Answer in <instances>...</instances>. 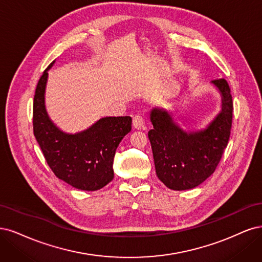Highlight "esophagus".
<instances>
[{"label": "esophagus", "mask_w": 262, "mask_h": 262, "mask_svg": "<svg viewBox=\"0 0 262 262\" xmlns=\"http://www.w3.org/2000/svg\"><path fill=\"white\" fill-rule=\"evenodd\" d=\"M133 126H134V128H136V129L145 128V120H143V117L139 114L135 115L133 119Z\"/></svg>", "instance_id": "obj_1"}]
</instances>
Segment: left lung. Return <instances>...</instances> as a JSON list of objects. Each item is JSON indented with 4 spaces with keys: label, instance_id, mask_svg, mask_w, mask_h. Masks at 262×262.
I'll return each instance as SVG.
<instances>
[{
    "label": "left lung",
    "instance_id": "8db88e82",
    "mask_svg": "<svg viewBox=\"0 0 262 262\" xmlns=\"http://www.w3.org/2000/svg\"><path fill=\"white\" fill-rule=\"evenodd\" d=\"M212 83L221 92L222 110L204 130L186 133L167 112L154 108L150 113L154 129L148 137L156 173L170 189H191L205 182L215 171L229 142L233 119L231 89L224 78Z\"/></svg>",
    "mask_w": 262,
    "mask_h": 262
}]
</instances>
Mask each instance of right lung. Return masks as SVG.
I'll use <instances>...</instances> for the list:
<instances>
[{"mask_svg": "<svg viewBox=\"0 0 262 262\" xmlns=\"http://www.w3.org/2000/svg\"><path fill=\"white\" fill-rule=\"evenodd\" d=\"M48 66L33 98V135L48 165L57 179L81 190H98L113 180V159L117 146L132 129L130 116H108L88 129L66 134L49 119L45 105Z\"/></svg>", "mask_w": 262, "mask_h": 262, "instance_id": "add662e5", "label": "right lung"}]
</instances>
